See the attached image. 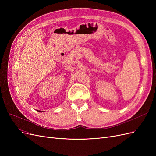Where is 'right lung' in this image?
<instances>
[{
	"mask_svg": "<svg viewBox=\"0 0 156 156\" xmlns=\"http://www.w3.org/2000/svg\"><path fill=\"white\" fill-rule=\"evenodd\" d=\"M37 111H38V112H41V111H38V110H37ZM42 112H43V111H42Z\"/></svg>",
	"mask_w": 156,
	"mask_h": 156,
	"instance_id": "1",
	"label": "right lung"
}]
</instances>
